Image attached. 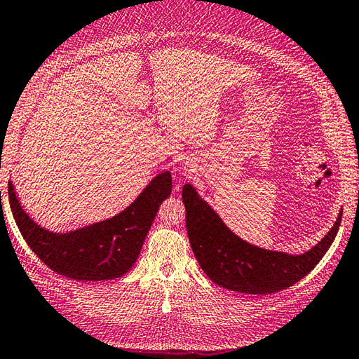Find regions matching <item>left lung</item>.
I'll list each match as a JSON object with an SVG mask.
<instances>
[{
	"label": "left lung",
	"instance_id": "left-lung-1",
	"mask_svg": "<svg viewBox=\"0 0 359 359\" xmlns=\"http://www.w3.org/2000/svg\"><path fill=\"white\" fill-rule=\"evenodd\" d=\"M186 226L199 266L213 283L245 294H273L292 286L326 255L338 233L343 208L327 234L302 255L265 250L241 239L191 184L182 187Z\"/></svg>",
	"mask_w": 359,
	"mask_h": 359
}]
</instances>
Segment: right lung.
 Wrapping results in <instances>:
<instances>
[{
	"label": "right lung",
	"mask_w": 359,
	"mask_h": 359,
	"mask_svg": "<svg viewBox=\"0 0 359 359\" xmlns=\"http://www.w3.org/2000/svg\"><path fill=\"white\" fill-rule=\"evenodd\" d=\"M172 194V175L158 173L123 212L65 233L41 226L25 212L8 181L15 222L24 241L43 264L73 280L97 282L125 276L137 262L147 231L164 199Z\"/></svg>",
	"instance_id": "add662e5"
}]
</instances>
